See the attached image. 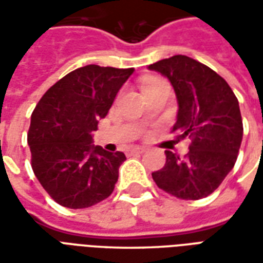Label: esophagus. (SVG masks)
Segmentation results:
<instances>
[{
  "label": "esophagus",
  "mask_w": 263,
  "mask_h": 263,
  "mask_svg": "<svg viewBox=\"0 0 263 263\" xmlns=\"http://www.w3.org/2000/svg\"><path fill=\"white\" fill-rule=\"evenodd\" d=\"M145 149L143 148H134L131 149V154H142Z\"/></svg>",
  "instance_id": "1"
}]
</instances>
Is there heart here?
I'll return each mask as SVG.
<instances>
[{
    "instance_id": "b5f03b06",
    "label": "heart",
    "mask_w": 263,
    "mask_h": 263,
    "mask_svg": "<svg viewBox=\"0 0 263 263\" xmlns=\"http://www.w3.org/2000/svg\"><path fill=\"white\" fill-rule=\"evenodd\" d=\"M165 81L160 80L158 77H148V79H145L142 81V91H148L151 88H154V87H158L159 84H163Z\"/></svg>"
}]
</instances>
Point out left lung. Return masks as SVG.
<instances>
[{
  "instance_id": "obj_1",
  "label": "left lung",
  "mask_w": 263,
  "mask_h": 263,
  "mask_svg": "<svg viewBox=\"0 0 263 263\" xmlns=\"http://www.w3.org/2000/svg\"><path fill=\"white\" fill-rule=\"evenodd\" d=\"M169 79L179 111L172 132L190 139L184 158L165 151L166 163L152 173L158 187L182 200L207 197L231 172L242 142V118L231 87L209 66L184 54L149 65Z\"/></svg>"
}]
</instances>
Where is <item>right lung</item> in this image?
<instances>
[{"instance_id":"right-lung-1","label":"right lung","mask_w":263,"mask_h":263,"mask_svg":"<svg viewBox=\"0 0 263 263\" xmlns=\"http://www.w3.org/2000/svg\"><path fill=\"white\" fill-rule=\"evenodd\" d=\"M132 73L97 65L76 69L50 87L33 109L28 131L32 169L60 205L87 209L114 192L125 155L92 145L91 132Z\"/></svg>"}]
</instances>
